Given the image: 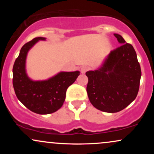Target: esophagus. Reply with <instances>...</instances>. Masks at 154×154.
Wrapping results in <instances>:
<instances>
[{
	"label": "esophagus",
	"mask_w": 154,
	"mask_h": 154,
	"mask_svg": "<svg viewBox=\"0 0 154 154\" xmlns=\"http://www.w3.org/2000/svg\"><path fill=\"white\" fill-rule=\"evenodd\" d=\"M88 69H89V68H88V66H82L80 68V72H81V73L85 74L86 72L88 71Z\"/></svg>",
	"instance_id": "obj_1"
}]
</instances>
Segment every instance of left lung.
Listing matches in <instances>:
<instances>
[{
    "label": "left lung",
    "instance_id": "obj_1",
    "mask_svg": "<svg viewBox=\"0 0 154 154\" xmlns=\"http://www.w3.org/2000/svg\"><path fill=\"white\" fill-rule=\"evenodd\" d=\"M114 36L121 45L111 51L99 69L85 73L90 101L97 109L108 113L123 110L135 99L141 77L133 46L120 35Z\"/></svg>",
    "mask_w": 154,
    "mask_h": 154
}]
</instances>
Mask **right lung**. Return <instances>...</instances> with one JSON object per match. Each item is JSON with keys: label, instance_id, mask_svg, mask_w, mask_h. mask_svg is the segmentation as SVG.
Returning a JSON list of instances; mask_svg holds the SVG:
<instances>
[{"label": "right lung", "instance_id": "add662e5", "mask_svg": "<svg viewBox=\"0 0 154 154\" xmlns=\"http://www.w3.org/2000/svg\"><path fill=\"white\" fill-rule=\"evenodd\" d=\"M39 40L38 37L23 45L13 66V86L17 98L28 109L39 114L54 113L62 106L67 88L75 82L79 71L61 72L47 80L34 81L26 75L28 51Z\"/></svg>", "mask_w": 154, "mask_h": 154}]
</instances>
